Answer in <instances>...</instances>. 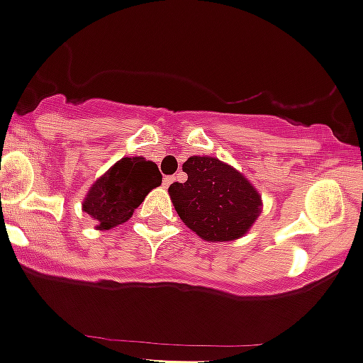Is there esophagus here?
I'll return each mask as SVG.
<instances>
[{
    "instance_id": "esophagus-1",
    "label": "esophagus",
    "mask_w": 363,
    "mask_h": 363,
    "mask_svg": "<svg viewBox=\"0 0 363 363\" xmlns=\"http://www.w3.org/2000/svg\"><path fill=\"white\" fill-rule=\"evenodd\" d=\"M173 182H174V177H166L164 178V186H169Z\"/></svg>"
}]
</instances>
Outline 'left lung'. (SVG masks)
Masks as SVG:
<instances>
[{"mask_svg":"<svg viewBox=\"0 0 363 363\" xmlns=\"http://www.w3.org/2000/svg\"><path fill=\"white\" fill-rule=\"evenodd\" d=\"M186 182L171 183L169 196L189 229L206 242L245 235L261 213L259 192L240 171L215 157H190Z\"/></svg>","mask_w":363,"mask_h":363,"instance_id":"left-lung-1","label":"left lung"}]
</instances>
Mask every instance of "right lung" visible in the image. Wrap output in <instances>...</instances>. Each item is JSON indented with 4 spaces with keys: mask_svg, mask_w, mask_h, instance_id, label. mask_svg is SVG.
Masks as SVG:
<instances>
[{
    "mask_svg": "<svg viewBox=\"0 0 363 363\" xmlns=\"http://www.w3.org/2000/svg\"><path fill=\"white\" fill-rule=\"evenodd\" d=\"M162 183V174L152 160L123 157L91 185L82 201V211L91 215L96 229L120 225L132 217L148 192Z\"/></svg>",
    "mask_w": 363,
    "mask_h": 363,
    "instance_id": "add662e5",
    "label": "right lung"
}]
</instances>
